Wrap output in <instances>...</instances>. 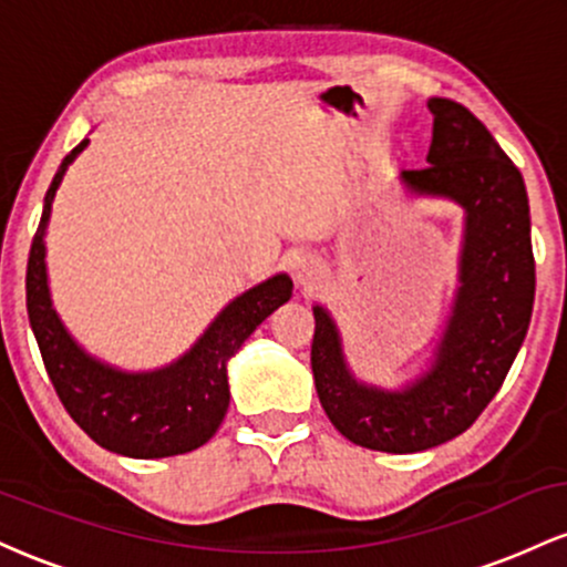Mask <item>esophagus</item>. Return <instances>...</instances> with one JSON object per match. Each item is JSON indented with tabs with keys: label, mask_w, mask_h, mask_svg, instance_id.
Returning a JSON list of instances; mask_svg holds the SVG:
<instances>
[{
	"label": "esophagus",
	"mask_w": 567,
	"mask_h": 567,
	"mask_svg": "<svg viewBox=\"0 0 567 567\" xmlns=\"http://www.w3.org/2000/svg\"><path fill=\"white\" fill-rule=\"evenodd\" d=\"M292 271H296V279L301 285H315L317 279L322 277V266L315 256H296V261H292Z\"/></svg>",
	"instance_id": "esophagus-1"
}]
</instances>
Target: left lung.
Segmentation results:
<instances>
[{"mask_svg": "<svg viewBox=\"0 0 567 567\" xmlns=\"http://www.w3.org/2000/svg\"><path fill=\"white\" fill-rule=\"evenodd\" d=\"M429 112V167L402 181L466 210L461 288L432 370L405 392L362 386L343 365L333 320L315 306L311 370L324 413L354 445L383 453L429 451L477 421L523 347L536 296L523 175L470 109L432 97Z\"/></svg>", "mask_w": 567, "mask_h": 567, "instance_id": "8db88e82", "label": "left lung"}]
</instances>
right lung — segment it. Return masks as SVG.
<instances>
[{"label":"right lung","mask_w":567,"mask_h":567,"mask_svg":"<svg viewBox=\"0 0 567 567\" xmlns=\"http://www.w3.org/2000/svg\"><path fill=\"white\" fill-rule=\"evenodd\" d=\"M84 146L87 138L71 148L44 194L42 220L25 266V309L44 370L76 426L106 451L130 458L188 453L216 434L229 410V357L277 306L288 301L292 282L288 275H277L234 298L188 354L157 373H122L95 362L71 341L53 311L42 243L55 188Z\"/></svg>","instance_id":"right-lung-1"}]
</instances>
